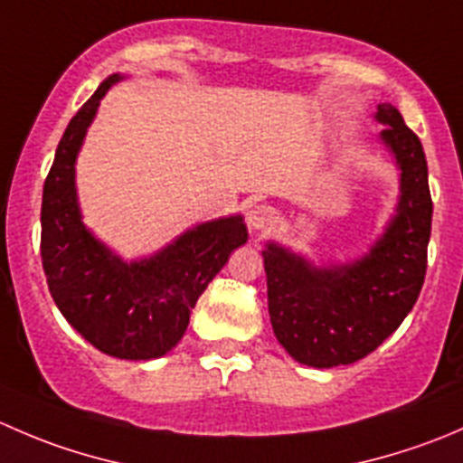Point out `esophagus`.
Here are the masks:
<instances>
[{"mask_svg":"<svg viewBox=\"0 0 463 463\" xmlns=\"http://www.w3.org/2000/svg\"><path fill=\"white\" fill-rule=\"evenodd\" d=\"M275 222H278V210L273 205L260 203L249 213V223L255 231H266V228L275 226Z\"/></svg>","mask_w":463,"mask_h":463,"instance_id":"esophagus-1","label":"esophagus"}]
</instances>
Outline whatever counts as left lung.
Returning <instances> with one entry per match:
<instances>
[{"label":"left lung","mask_w":463,"mask_h":463,"mask_svg":"<svg viewBox=\"0 0 463 463\" xmlns=\"http://www.w3.org/2000/svg\"><path fill=\"white\" fill-rule=\"evenodd\" d=\"M376 118L401 167V202L370 255L316 269L278 244L261 253L275 338L302 365L326 370L365 358L399 329L426 279L432 226L426 152L394 107L378 105Z\"/></svg>","instance_id":"left-lung-1"}]
</instances>
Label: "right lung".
Instances as JSON below:
<instances>
[{
    "mask_svg": "<svg viewBox=\"0 0 463 463\" xmlns=\"http://www.w3.org/2000/svg\"><path fill=\"white\" fill-rule=\"evenodd\" d=\"M118 80L107 78L60 138L42 194L40 253L51 296L82 338L109 356L149 361L179 343L199 296L249 232L241 217L217 219L134 264L93 240L80 222L73 163L100 98Z\"/></svg>",
    "mask_w": 463,
    "mask_h": 463,
    "instance_id": "obj_1",
    "label": "right lung"
}]
</instances>
